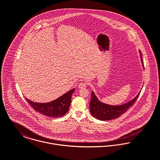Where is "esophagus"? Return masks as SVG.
<instances>
[{
	"instance_id": "obj_1",
	"label": "esophagus",
	"mask_w": 160,
	"mask_h": 160,
	"mask_svg": "<svg viewBox=\"0 0 160 160\" xmlns=\"http://www.w3.org/2000/svg\"><path fill=\"white\" fill-rule=\"evenodd\" d=\"M78 88L79 89H85L86 88V83L85 82H81L79 86H78Z\"/></svg>"
}]
</instances>
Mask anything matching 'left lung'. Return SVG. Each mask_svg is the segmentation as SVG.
<instances>
[{
  "label": "left lung",
  "mask_w": 160,
  "mask_h": 160,
  "mask_svg": "<svg viewBox=\"0 0 160 160\" xmlns=\"http://www.w3.org/2000/svg\"><path fill=\"white\" fill-rule=\"evenodd\" d=\"M139 53L142 67L144 68L142 57L140 50ZM140 92L141 90L138 93L137 96L132 100H130L128 102L120 105H111L102 103L97 98L94 92H92L91 100L89 104L90 112L94 118L102 121L111 120L118 118L120 115L126 112L128 110L134 105L138 98Z\"/></svg>",
  "instance_id": "1"
}]
</instances>
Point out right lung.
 I'll return each instance as SVG.
<instances>
[{
  "label": "right lung",
  "mask_w": 160,
  "mask_h": 160,
  "mask_svg": "<svg viewBox=\"0 0 160 160\" xmlns=\"http://www.w3.org/2000/svg\"><path fill=\"white\" fill-rule=\"evenodd\" d=\"M74 91L75 89H72L48 103L34 102L27 98L26 100L35 111L51 118H59L68 112L71 102V95Z\"/></svg>",
  "instance_id": "right-lung-1"
}]
</instances>
